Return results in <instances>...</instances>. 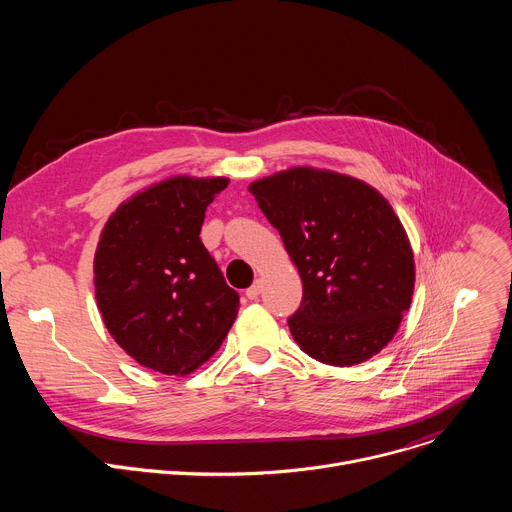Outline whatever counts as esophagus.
<instances>
[{
	"label": "esophagus",
	"mask_w": 512,
	"mask_h": 512,
	"mask_svg": "<svg viewBox=\"0 0 512 512\" xmlns=\"http://www.w3.org/2000/svg\"><path fill=\"white\" fill-rule=\"evenodd\" d=\"M259 294H261V281H255V283L245 291V296H247L249 300H257Z\"/></svg>",
	"instance_id": "obj_1"
}]
</instances>
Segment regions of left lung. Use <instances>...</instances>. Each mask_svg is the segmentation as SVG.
<instances>
[{
    "mask_svg": "<svg viewBox=\"0 0 512 512\" xmlns=\"http://www.w3.org/2000/svg\"><path fill=\"white\" fill-rule=\"evenodd\" d=\"M300 271L287 320L300 348L334 367L379 354L411 306L415 261L387 198L346 174L289 168L249 186Z\"/></svg>",
    "mask_w": 512,
    "mask_h": 512,
    "instance_id": "1",
    "label": "left lung"
}]
</instances>
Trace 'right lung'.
Here are the masks:
<instances>
[{
  "label": "right lung",
  "instance_id": "add662e5",
  "mask_svg": "<svg viewBox=\"0 0 512 512\" xmlns=\"http://www.w3.org/2000/svg\"><path fill=\"white\" fill-rule=\"evenodd\" d=\"M227 178L174 176L109 216L95 251V296L115 342L141 367L188 375L227 338L239 294L200 241Z\"/></svg>",
  "mask_w": 512,
  "mask_h": 512
}]
</instances>
